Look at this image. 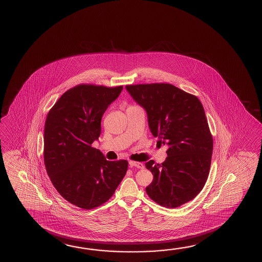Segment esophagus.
Returning a JSON list of instances; mask_svg holds the SVG:
<instances>
[{"label": "esophagus", "instance_id": "obj_1", "mask_svg": "<svg viewBox=\"0 0 262 262\" xmlns=\"http://www.w3.org/2000/svg\"><path fill=\"white\" fill-rule=\"evenodd\" d=\"M128 165L130 167H136L138 169H144V164L141 163V162H136V161H129L128 162Z\"/></svg>", "mask_w": 262, "mask_h": 262}]
</instances>
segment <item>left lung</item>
Masks as SVG:
<instances>
[{"instance_id": "8db88e82", "label": "left lung", "mask_w": 262, "mask_h": 262, "mask_svg": "<svg viewBox=\"0 0 262 262\" xmlns=\"http://www.w3.org/2000/svg\"><path fill=\"white\" fill-rule=\"evenodd\" d=\"M147 115L150 132L166 144L168 157L161 164L149 160L146 169L154 180L145 188L161 206L176 208L191 201L208 177L213 138L202 102L171 84L126 85Z\"/></svg>"}]
</instances>
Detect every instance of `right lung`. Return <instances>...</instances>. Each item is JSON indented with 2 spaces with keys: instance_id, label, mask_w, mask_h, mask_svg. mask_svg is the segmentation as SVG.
<instances>
[{
  "instance_id": "1",
  "label": "right lung",
  "mask_w": 262,
  "mask_h": 262,
  "mask_svg": "<svg viewBox=\"0 0 262 262\" xmlns=\"http://www.w3.org/2000/svg\"><path fill=\"white\" fill-rule=\"evenodd\" d=\"M122 85H79L63 93L48 113L43 132V161L58 192L77 207L107 202L128 170L127 160L109 161L91 146L99 140L102 116Z\"/></svg>"
}]
</instances>
